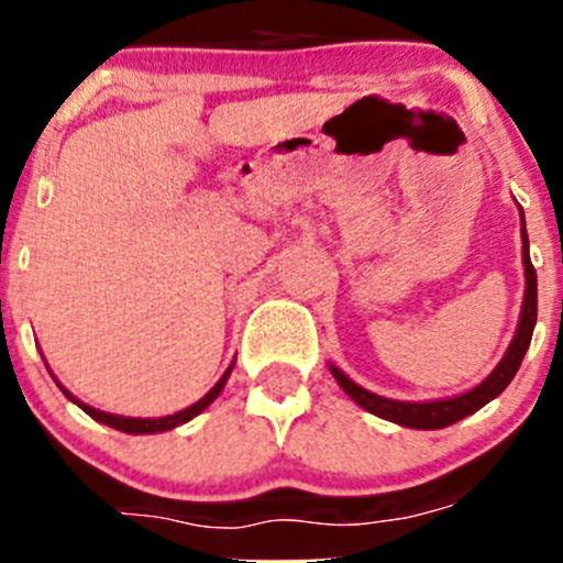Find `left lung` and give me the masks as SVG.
<instances>
[{"instance_id": "obj_1", "label": "left lung", "mask_w": 563, "mask_h": 563, "mask_svg": "<svg viewBox=\"0 0 563 563\" xmlns=\"http://www.w3.org/2000/svg\"><path fill=\"white\" fill-rule=\"evenodd\" d=\"M520 234H523V266H526V297H523V310H520L518 329H515V338L509 343L507 354L498 362L496 371L485 378L482 384H476L474 389L463 391V395L444 397V400H428V402H406V400H389V397L376 395V391L362 389L360 384L351 382L340 367L329 365L334 382L343 387L345 395L362 406L365 411L376 413V417L389 419V422L402 424V428L413 430H439L450 428V424L460 422L468 413L479 411L482 406L493 400V397L501 395L504 389L509 387V382L518 373L520 362H523L528 345H531L533 323H537V272H533L531 255H528V234H526V218L523 209H520Z\"/></svg>"}]
</instances>
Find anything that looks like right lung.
Instances as JSON below:
<instances>
[{"label":"right lung","instance_id":"add662e5","mask_svg":"<svg viewBox=\"0 0 563 563\" xmlns=\"http://www.w3.org/2000/svg\"><path fill=\"white\" fill-rule=\"evenodd\" d=\"M231 367H234V365H231ZM231 367H229V371L223 373V376H220V382L214 384V387L209 389L207 395L201 397V400H198V402H192V406H187V408H181V411H176V413H168V417H157V419H141V417H119V413L98 411V408L87 406V402H81V400H78L76 395H70V391H67L65 387H62V384L56 382V378H54V382L59 384V389H62V391H65V395H67V400H73V402H76V406L81 408V411H87L89 417L95 419V422H103V424H108V428H113V430H122V433L144 435V433H166V430H174V428H179V424L190 422L192 417H198V413H201L203 408H207V406H212V402H214V397H218L220 391H223L225 382H229V376H231Z\"/></svg>","mask_w":563,"mask_h":563}]
</instances>
